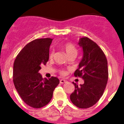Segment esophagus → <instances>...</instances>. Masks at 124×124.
Instances as JSON below:
<instances>
[{
    "mask_svg": "<svg viewBox=\"0 0 124 124\" xmlns=\"http://www.w3.org/2000/svg\"><path fill=\"white\" fill-rule=\"evenodd\" d=\"M66 82V80H63V79H61L60 80V84H64V83Z\"/></svg>",
    "mask_w": 124,
    "mask_h": 124,
    "instance_id": "esophagus-1",
    "label": "esophagus"
}]
</instances>
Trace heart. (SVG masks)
Here are the masks:
<instances>
[{"instance_id":"obj_1","label":"heart","mask_w":124,"mask_h":124,"mask_svg":"<svg viewBox=\"0 0 124 124\" xmlns=\"http://www.w3.org/2000/svg\"><path fill=\"white\" fill-rule=\"evenodd\" d=\"M62 49L70 57L72 56H76L78 53L77 49L75 46L71 42L65 43L62 46ZM53 56H54V51H51L49 53V58H53ZM58 72L60 75L62 76H64L66 74V71L64 70H59Z\"/></svg>"}]
</instances>
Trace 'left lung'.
<instances>
[{
	"label": "left lung",
	"mask_w": 124,
	"mask_h": 124,
	"mask_svg": "<svg viewBox=\"0 0 124 124\" xmlns=\"http://www.w3.org/2000/svg\"><path fill=\"white\" fill-rule=\"evenodd\" d=\"M78 44L84 55L74 75L84 83L78 86L73 82L75 89L70 99L75 106L85 109L94 106L104 93L108 80V60L102 49L90 39L81 38Z\"/></svg>",
	"instance_id": "8db88e82"
}]
</instances>
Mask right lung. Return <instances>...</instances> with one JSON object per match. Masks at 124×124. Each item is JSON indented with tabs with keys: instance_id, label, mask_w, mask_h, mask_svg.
<instances>
[{
	"instance_id": "add662e5",
	"label": "right lung",
	"mask_w": 124,
	"mask_h": 124,
	"mask_svg": "<svg viewBox=\"0 0 124 124\" xmlns=\"http://www.w3.org/2000/svg\"><path fill=\"white\" fill-rule=\"evenodd\" d=\"M53 39H38L28 43L16 56L13 64V80L22 100L33 108H40L50 102L59 79L55 77L43 78L40 66L49 60Z\"/></svg>"
}]
</instances>
